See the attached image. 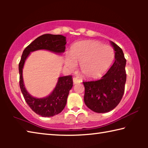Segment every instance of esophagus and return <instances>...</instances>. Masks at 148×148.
Masks as SVG:
<instances>
[{"mask_svg":"<svg viewBox=\"0 0 148 148\" xmlns=\"http://www.w3.org/2000/svg\"><path fill=\"white\" fill-rule=\"evenodd\" d=\"M81 82V80L77 78L76 77H74L73 78V83L74 84H76L77 83H80Z\"/></svg>","mask_w":148,"mask_h":148,"instance_id":"esophagus-1","label":"esophagus"}]
</instances>
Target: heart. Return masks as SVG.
Wrapping results in <instances>:
<instances>
[{
	"label": "heart",
	"instance_id": "obj_1",
	"mask_svg": "<svg viewBox=\"0 0 148 148\" xmlns=\"http://www.w3.org/2000/svg\"><path fill=\"white\" fill-rule=\"evenodd\" d=\"M115 58L113 47L95 40L82 41L74 44L70 56L65 57L64 62L70 69L79 64L82 73L87 77H99L110 68Z\"/></svg>",
	"mask_w": 148,
	"mask_h": 148
}]
</instances>
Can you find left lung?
I'll use <instances>...</instances> for the list:
<instances>
[{
  "mask_svg": "<svg viewBox=\"0 0 148 148\" xmlns=\"http://www.w3.org/2000/svg\"><path fill=\"white\" fill-rule=\"evenodd\" d=\"M115 50V62L99 80L83 82L84 102L95 112L106 113L116 108L124 94L127 74L126 59L121 47L111 42Z\"/></svg>",
  "mask_w": 148,
  "mask_h": 148,
  "instance_id": "left-lung-1",
  "label": "left lung"
}]
</instances>
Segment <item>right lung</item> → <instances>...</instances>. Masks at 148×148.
Returning a JSON list of instances; mask_svg holds the SVG:
<instances>
[{"label": "right lung", "mask_w": 148, "mask_h": 148, "mask_svg": "<svg viewBox=\"0 0 148 148\" xmlns=\"http://www.w3.org/2000/svg\"><path fill=\"white\" fill-rule=\"evenodd\" d=\"M66 38L62 35L46 34L38 37L23 50L19 63V86L27 104L32 110L42 117H52L62 111L66 106L67 97L73 86L71 76L59 77L56 88L48 97L37 99L30 95L25 88L23 80V68L27 57L32 51L46 49L57 53L65 50Z\"/></svg>", "instance_id": "obj_1"}]
</instances>
